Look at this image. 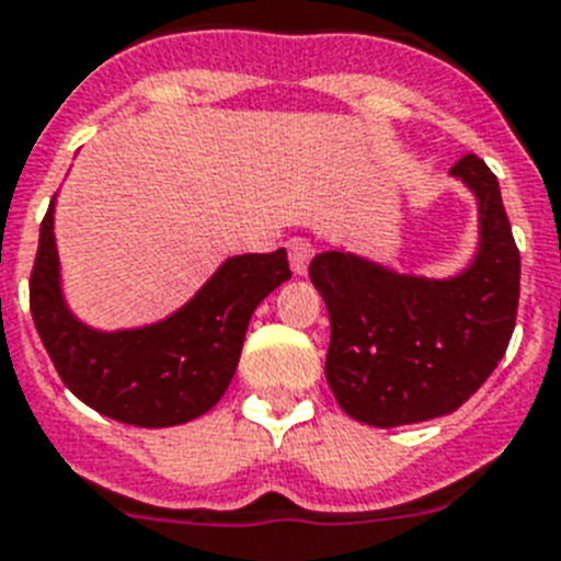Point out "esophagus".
<instances>
[{
  "instance_id": "1",
  "label": "esophagus",
  "mask_w": 561,
  "mask_h": 561,
  "mask_svg": "<svg viewBox=\"0 0 561 561\" xmlns=\"http://www.w3.org/2000/svg\"><path fill=\"white\" fill-rule=\"evenodd\" d=\"M311 256H313V248L308 244V241H305V239H290L288 241L290 271L302 276V273L308 271V262H311Z\"/></svg>"
}]
</instances>
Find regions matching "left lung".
<instances>
[{
	"mask_svg": "<svg viewBox=\"0 0 561 561\" xmlns=\"http://www.w3.org/2000/svg\"><path fill=\"white\" fill-rule=\"evenodd\" d=\"M449 172L481 207V248L461 276H400L340 250L308 267L331 320L328 386L343 412L368 426L455 412L493 375L516 328L522 259L499 181L476 152Z\"/></svg>",
	"mask_w": 561,
	"mask_h": 561,
	"instance_id": "8db88e82",
	"label": "left lung"
}]
</instances>
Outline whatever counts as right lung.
<instances>
[{
	"mask_svg": "<svg viewBox=\"0 0 561 561\" xmlns=\"http://www.w3.org/2000/svg\"><path fill=\"white\" fill-rule=\"evenodd\" d=\"M290 279L285 250L227 259L170 320L100 334L68 313L59 294L54 202L31 271V317L59 380L94 412L131 426H175L216 407L239 366L248 322Z\"/></svg>",
	"mask_w": 561,
	"mask_h": 561,
	"instance_id": "add662e5",
	"label": "right lung"
}]
</instances>
